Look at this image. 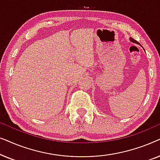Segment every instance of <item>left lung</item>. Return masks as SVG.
Returning a JSON list of instances; mask_svg holds the SVG:
<instances>
[{"label": "left lung", "mask_w": 160, "mask_h": 160, "mask_svg": "<svg viewBox=\"0 0 160 160\" xmlns=\"http://www.w3.org/2000/svg\"><path fill=\"white\" fill-rule=\"evenodd\" d=\"M130 40L131 41H132V42H133V43H138V44H140V43H139L137 41H135V39H133L132 38H130Z\"/></svg>", "instance_id": "obj_1"}]
</instances>
